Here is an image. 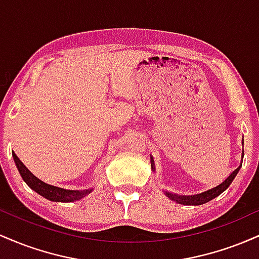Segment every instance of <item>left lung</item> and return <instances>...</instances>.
<instances>
[{
    "label": "left lung",
    "mask_w": 259,
    "mask_h": 259,
    "mask_svg": "<svg viewBox=\"0 0 259 259\" xmlns=\"http://www.w3.org/2000/svg\"><path fill=\"white\" fill-rule=\"evenodd\" d=\"M241 165L242 164H240V167H237L236 169H235L233 173L229 175L228 179H225L224 181H223L221 185L213 187V189L208 190V191L202 192V194L192 195V196H178L175 194H169V192H165V195H167L170 200L178 202V203H180V204H187V206H200V204H203V203H206V202H209L210 200H213V198H215L217 196L221 195L222 192H224L225 190L229 187V185L231 184V181L235 179V177H236L237 171L240 170ZM152 169L154 170L153 160H152Z\"/></svg>",
    "instance_id": "1"
}]
</instances>
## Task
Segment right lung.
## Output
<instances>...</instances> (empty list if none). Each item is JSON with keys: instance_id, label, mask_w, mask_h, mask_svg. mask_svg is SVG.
<instances>
[{"instance_id": "add662e5", "label": "right lung", "mask_w": 259, "mask_h": 259, "mask_svg": "<svg viewBox=\"0 0 259 259\" xmlns=\"http://www.w3.org/2000/svg\"><path fill=\"white\" fill-rule=\"evenodd\" d=\"M12 154H13L14 162H16V165L18 170H19L20 175H22L23 180L28 184V186L30 187V189L36 191L38 195L44 196L47 200L53 202H74L85 197L86 195H89L91 192V190H80L79 191V190H65L57 186L49 185V184L37 179L35 175H32L30 171L28 170V168L20 162V159L16 156V153L13 152Z\"/></svg>"}]
</instances>
